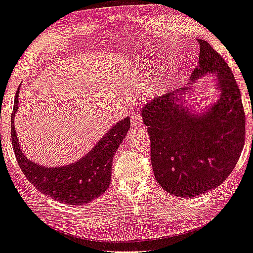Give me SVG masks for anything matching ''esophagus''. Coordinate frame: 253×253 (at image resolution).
<instances>
[{
    "label": "esophagus",
    "mask_w": 253,
    "mask_h": 253,
    "mask_svg": "<svg viewBox=\"0 0 253 253\" xmlns=\"http://www.w3.org/2000/svg\"><path fill=\"white\" fill-rule=\"evenodd\" d=\"M131 125L134 127H141L143 126L142 117L138 113H133L131 117Z\"/></svg>",
    "instance_id": "obj_1"
}]
</instances>
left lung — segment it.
Masks as SVG:
<instances>
[{
    "label": "left lung",
    "mask_w": 253,
    "mask_h": 253,
    "mask_svg": "<svg viewBox=\"0 0 253 253\" xmlns=\"http://www.w3.org/2000/svg\"><path fill=\"white\" fill-rule=\"evenodd\" d=\"M200 44L199 68L190 85L215 73L219 100L202 115L181 105L188 87L148 101L142 109L151 137L154 174L164 190L194 198L217 188L233 171L246 137V118L233 72L208 41Z\"/></svg>",
    "instance_id": "left-lung-1"
}]
</instances>
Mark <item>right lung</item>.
Returning a JSON list of instances; mask_svg holds the SVG:
<instances>
[{"mask_svg": "<svg viewBox=\"0 0 253 253\" xmlns=\"http://www.w3.org/2000/svg\"><path fill=\"white\" fill-rule=\"evenodd\" d=\"M18 92L12 112L11 138L17 163L28 181L42 194L71 205L89 203L105 193L110 185L112 159L130 128V118L113 126L79 162L61 167L40 166L24 155L17 140L14 118L18 109Z\"/></svg>", "mask_w": 253, "mask_h": 253, "instance_id": "obj_1", "label": "right lung"}]
</instances>
